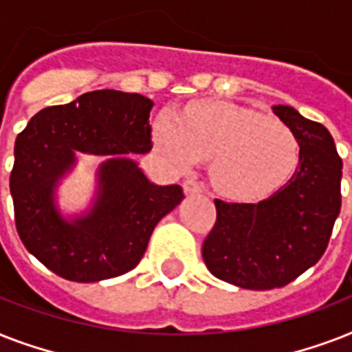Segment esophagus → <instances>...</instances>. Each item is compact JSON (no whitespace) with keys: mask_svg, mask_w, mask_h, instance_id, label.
<instances>
[{"mask_svg":"<svg viewBox=\"0 0 352 352\" xmlns=\"http://www.w3.org/2000/svg\"><path fill=\"white\" fill-rule=\"evenodd\" d=\"M182 186H184V193H186V195H195V193L203 192V184H201L197 179H193V177L186 179Z\"/></svg>","mask_w":352,"mask_h":352,"instance_id":"1","label":"esophagus"}]
</instances>
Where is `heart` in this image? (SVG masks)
<instances>
[{
  "label": "heart",
  "mask_w": 352,
  "mask_h": 352,
  "mask_svg": "<svg viewBox=\"0 0 352 352\" xmlns=\"http://www.w3.org/2000/svg\"><path fill=\"white\" fill-rule=\"evenodd\" d=\"M155 148L171 166L192 170L212 160L215 190L237 201L261 199L281 188L300 162V140L285 122L235 104H193L153 124Z\"/></svg>",
  "instance_id": "1"
}]
</instances>
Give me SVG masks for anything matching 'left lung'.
Returning <instances> with one entry per match:
<instances>
[{"label": "left lung", "instance_id": "1", "mask_svg": "<svg viewBox=\"0 0 352 352\" xmlns=\"http://www.w3.org/2000/svg\"><path fill=\"white\" fill-rule=\"evenodd\" d=\"M272 109L300 140L294 175L257 204L215 199L217 219L203 243L210 272L241 289H279L316 265L342 208V159L327 127L290 106Z\"/></svg>", "mask_w": 352, "mask_h": 352}]
</instances>
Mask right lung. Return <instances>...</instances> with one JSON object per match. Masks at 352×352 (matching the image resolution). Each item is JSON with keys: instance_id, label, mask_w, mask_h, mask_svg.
Segmentation results:
<instances>
[{"instance_id": "1", "label": "right lung", "mask_w": 352, "mask_h": 352, "mask_svg": "<svg viewBox=\"0 0 352 352\" xmlns=\"http://www.w3.org/2000/svg\"><path fill=\"white\" fill-rule=\"evenodd\" d=\"M153 102L138 93L91 91L36 113L14 146L10 195L25 248L60 278L95 283L137 267L151 232L184 199L179 184L157 186L131 159L148 153ZM109 154L99 168L96 204L65 221L54 204L74 153Z\"/></svg>"}]
</instances>
